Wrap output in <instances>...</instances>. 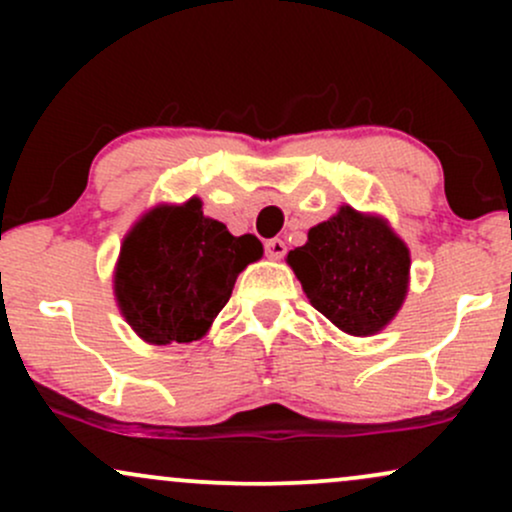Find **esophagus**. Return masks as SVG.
I'll return each instance as SVG.
<instances>
[{
    "label": "esophagus",
    "instance_id": "esophagus-1",
    "mask_svg": "<svg viewBox=\"0 0 512 512\" xmlns=\"http://www.w3.org/2000/svg\"><path fill=\"white\" fill-rule=\"evenodd\" d=\"M264 252H267L269 260H281L286 252V243L281 238H269L264 240Z\"/></svg>",
    "mask_w": 512,
    "mask_h": 512
}]
</instances>
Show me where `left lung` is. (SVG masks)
Segmentation results:
<instances>
[{
	"label": "left lung",
	"instance_id": "left-lung-1",
	"mask_svg": "<svg viewBox=\"0 0 512 512\" xmlns=\"http://www.w3.org/2000/svg\"><path fill=\"white\" fill-rule=\"evenodd\" d=\"M315 310L354 337L380 332L402 308L409 289V248L380 216L342 207L308 231L289 252Z\"/></svg>",
	"mask_w": 512,
	"mask_h": 512
}]
</instances>
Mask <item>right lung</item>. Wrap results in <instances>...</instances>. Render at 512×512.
I'll return each instance as SVG.
<instances>
[{
    "label": "right lung",
    "instance_id": "1",
    "mask_svg": "<svg viewBox=\"0 0 512 512\" xmlns=\"http://www.w3.org/2000/svg\"><path fill=\"white\" fill-rule=\"evenodd\" d=\"M262 257L250 233L231 236L197 197L161 204L132 226L115 267L117 308L144 342L202 339L231 298L238 274Z\"/></svg>",
    "mask_w": 512,
    "mask_h": 512
}]
</instances>
